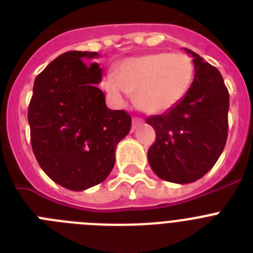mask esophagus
Returning a JSON list of instances; mask_svg holds the SVG:
<instances>
[{
  "instance_id": "obj_1",
  "label": "esophagus",
  "mask_w": 253,
  "mask_h": 253,
  "mask_svg": "<svg viewBox=\"0 0 253 253\" xmlns=\"http://www.w3.org/2000/svg\"><path fill=\"white\" fill-rule=\"evenodd\" d=\"M142 123L143 120L140 119V118H133V122H131V124H133V129H137Z\"/></svg>"
}]
</instances>
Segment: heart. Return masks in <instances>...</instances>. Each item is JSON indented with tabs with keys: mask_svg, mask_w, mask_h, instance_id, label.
I'll return each instance as SVG.
<instances>
[{
	"mask_svg": "<svg viewBox=\"0 0 253 253\" xmlns=\"http://www.w3.org/2000/svg\"><path fill=\"white\" fill-rule=\"evenodd\" d=\"M191 58L181 53H153L125 59L118 75L107 73L102 86L116 105H124L130 92L140 110L158 115L184 100L194 80Z\"/></svg>",
	"mask_w": 253,
	"mask_h": 253,
	"instance_id": "heart-1",
	"label": "heart"
}]
</instances>
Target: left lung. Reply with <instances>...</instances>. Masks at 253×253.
<instances>
[{"instance_id": "left-lung-1", "label": "left lung", "mask_w": 253, "mask_h": 253, "mask_svg": "<svg viewBox=\"0 0 253 253\" xmlns=\"http://www.w3.org/2000/svg\"><path fill=\"white\" fill-rule=\"evenodd\" d=\"M195 76L189 92L173 109L147 119L156 129L148 149L151 169L160 178L190 184L213 169L228 135L229 93L218 69L190 49Z\"/></svg>"}]
</instances>
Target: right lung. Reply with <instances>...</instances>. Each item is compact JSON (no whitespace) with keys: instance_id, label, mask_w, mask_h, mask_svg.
<instances>
[{"instance_id":"right-lung-1","label":"right lung","mask_w":253,"mask_h":253,"mask_svg":"<svg viewBox=\"0 0 253 253\" xmlns=\"http://www.w3.org/2000/svg\"><path fill=\"white\" fill-rule=\"evenodd\" d=\"M97 51H67L38 75L29 105L31 147L49 178L72 191L100 184L115 165L118 143L131 118L111 110L97 84L102 68L87 60Z\"/></svg>"}]
</instances>
